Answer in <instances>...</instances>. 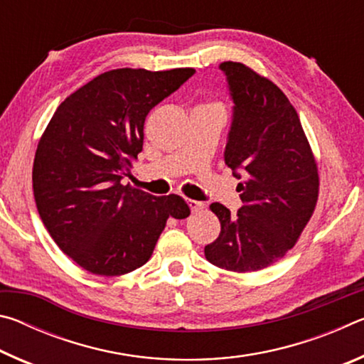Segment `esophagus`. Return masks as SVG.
Masks as SVG:
<instances>
[{
	"label": "esophagus",
	"instance_id": "obj_1",
	"mask_svg": "<svg viewBox=\"0 0 364 364\" xmlns=\"http://www.w3.org/2000/svg\"><path fill=\"white\" fill-rule=\"evenodd\" d=\"M188 205L193 212H199V210H202V208H204V204H202V202L193 200V199H188Z\"/></svg>",
	"mask_w": 364,
	"mask_h": 364
}]
</instances>
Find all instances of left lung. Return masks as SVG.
<instances>
[{
	"mask_svg": "<svg viewBox=\"0 0 364 364\" xmlns=\"http://www.w3.org/2000/svg\"><path fill=\"white\" fill-rule=\"evenodd\" d=\"M232 101L225 164L242 207L210 205L220 236L205 245L212 264L236 273L269 267L294 247L318 200V168L297 112L268 78L241 63H221Z\"/></svg>",
	"mask_w": 364,
	"mask_h": 364,
	"instance_id": "left-lung-1",
	"label": "left lung"
}]
</instances>
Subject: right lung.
Wrapping results in <instances>:
<instances>
[{"label":"right lung","instance_id":"obj_1","mask_svg":"<svg viewBox=\"0 0 364 364\" xmlns=\"http://www.w3.org/2000/svg\"><path fill=\"white\" fill-rule=\"evenodd\" d=\"M194 69H117L60 104L36 147L33 196L40 218L64 254L90 273L120 276L149 260L167 220L186 218L176 194L123 186L143 151L152 107Z\"/></svg>","mask_w":364,"mask_h":364}]
</instances>
